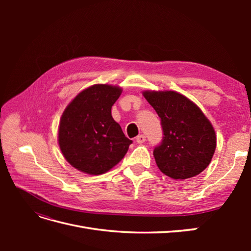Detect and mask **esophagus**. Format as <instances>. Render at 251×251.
Returning a JSON list of instances; mask_svg holds the SVG:
<instances>
[{
    "mask_svg": "<svg viewBox=\"0 0 251 251\" xmlns=\"http://www.w3.org/2000/svg\"><path fill=\"white\" fill-rule=\"evenodd\" d=\"M136 141H137L138 143H143L144 141H146V136H144L143 134L138 135L137 137H136Z\"/></svg>",
    "mask_w": 251,
    "mask_h": 251,
    "instance_id": "esophagus-1",
    "label": "esophagus"
}]
</instances>
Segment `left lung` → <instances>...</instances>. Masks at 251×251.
<instances>
[{"mask_svg": "<svg viewBox=\"0 0 251 251\" xmlns=\"http://www.w3.org/2000/svg\"><path fill=\"white\" fill-rule=\"evenodd\" d=\"M143 96L161 119L163 139L154 149L159 170L176 180L203 172L217 146L214 126L204 113L175 91H144Z\"/></svg>", "mask_w": 251, "mask_h": 251, "instance_id": "8db88e82", "label": "left lung"}]
</instances>
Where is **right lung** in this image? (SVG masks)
<instances>
[{
	"label": "right lung",
	"instance_id": "1",
	"mask_svg": "<svg viewBox=\"0 0 251 251\" xmlns=\"http://www.w3.org/2000/svg\"><path fill=\"white\" fill-rule=\"evenodd\" d=\"M123 90L91 86L67 105L58 126V144L73 168L89 175L110 171L125 157L132 140L113 119L111 109Z\"/></svg>",
	"mask_w": 251,
	"mask_h": 251
}]
</instances>
